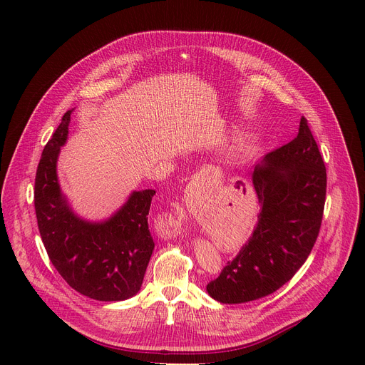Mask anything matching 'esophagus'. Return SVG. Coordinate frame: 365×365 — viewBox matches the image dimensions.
Listing matches in <instances>:
<instances>
[{
	"label": "esophagus",
	"mask_w": 365,
	"mask_h": 365,
	"mask_svg": "<svg viewBox=\"0 0 365 365\" xmlns=\"http://www.w3.org/2000/svg\"><path fill=\"white\" fill-rule=\"evenodd\" d=\"M166 225H168V230H169L170 235H175L178 232V230H179V221L175 220V218L166 220Z\"/></svg>",
	"instance_id": "34e87169"
}]
</instances>
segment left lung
<instances>
[{"label":"left lung","instance_id":"8db88e82","mask_svg":"<svg viewBox=\"0 0 365 365\" xmlns=\"http://www.w3.org/2000/svg\"><path fill=\"white\" fill-rule=\"evenodd\" d=\"M259 214L254 231L206 290L221 303H245L286 284L303 266L319 235L327 168L304 117L290 143L254 169Z\"/></svg>","mask_w":365,"mask_h":365}]
</instances>
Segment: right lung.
Segmentation results:
<instances>
[{"instance_id": "obj_1", "label": "right lung", "mask_w": 365, "mask_h": 365, "mask_svg": "<svg viewBox=\"0 0 365 365\" xmlns=\"http://www.w3.org/2000/svg\"><path fill=\"white\" fill-rule=\"evenodd\" d=\"M72 110L44 145L36 172L34 207L40 237L51 264L76 292L101 302L137 294L153 254L148 230L153 189L133 192L103 222L78 218L61 192L56 163L66 143Z\"/></svg>"}]
</instances>
